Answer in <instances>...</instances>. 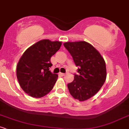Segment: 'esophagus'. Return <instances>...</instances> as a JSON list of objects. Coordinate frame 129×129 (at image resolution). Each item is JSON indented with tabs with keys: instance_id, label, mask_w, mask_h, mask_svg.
<instances>
[{
	"instance_id": "obj_1",
	"label": "esophagus",
	"mask_w": 129,
	"mask_h": 129,
	"mask_svg": "<svg viewBox=\"0 0 129 129\" xmlns=\"http://www.w3.org/2000/svg\"><path fill=\"white\" fill-rule=\"evenodd\" d=\"M59 75H60V76H64L65 75L64 73H59Z\"/></svg>"
}]
</instances>
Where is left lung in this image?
Instances as JSON below:
<instances>
[{"instance_id": "obj_1", "label": "left lung", "mask_w": 129, "mask_h": 129, "mask_svg": "<svg viewBox=\"0 0 129 129\" xmlns=\"http://www.w3.org/2000/svg\"><path fill=\"white\" fill-rule=\"evenodd\" d=\"M64 46L78 67L74 81L68 84L69 91L75 99L81 102L87 100L95 95L105 83V60L91 44L85 41L66 42Z\"/></svg>"}]
</instances>
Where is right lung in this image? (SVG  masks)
Listing matches in <instances>:
<instances>
[{"label":"right lung","mask_w":129,"mask_h":129,"mask_svg":"<svg viewBox=\"0 0 129 129\" xmlns=\"http://www.w3.org/2000/svg\"><path fill=\"white\" fill-rule=\"evenodd\" d=\"M61 45L59 41L42 40L23 54L16 66V76L22 89L29 96L43 97L53 88L58 75L49 70L50 58Z\"/></svg>","instance_id":"right-lung-1"}]
</instances>
